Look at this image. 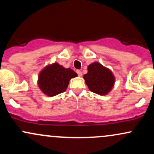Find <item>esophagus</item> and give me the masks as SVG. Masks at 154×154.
Wrapping results in <instances>:
<instances>
[{
    "mask_svg": "<svg viewBox=\"0 0 154 154\" xmlns=\"http://www.w3.org/2000/svg\"><path fill=\"white\" fill-rule=\"evenodd\" d=\"M77 75H78L79 77H82V72L80 71V70H77Z\"/></svg>",
    "mask_w": 154,
    "mask_h": 154,
    "instance_id": "1",
    "label": "esophagus"
}]
</instances>
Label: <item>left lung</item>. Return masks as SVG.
I'll return each instance as SVG.
<instances>
[{"instance_id":"left-lung-1","label":"left lung","mask_w":154,"mask_h":154,"mask_svg":"<svg viewBox=\"0 0 154 154\" xmlns=\"http://www.w3.org/2000/svg\"><path fill=\"white\" fill-rule=\"evenodd\" d=\"M83 77L90 91L100 95H107L115 82V77L111 70L98 62L90 64L88 73Z\"/></svg>"}]
</instances>
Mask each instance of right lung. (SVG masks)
Here are the masks:
<instances>
[{"label": "right lung", "instance_id": "add662e5", "mask_svg": "<svg viewBox=\"0 0 154 154\" xmlns=\"http://www.w3.org/2000/svg\"><path fill=\"white\" fill-rule=\"evenodd\" d=\"M77 76V74L72 69H66L58 63H54L40 72L38 87L48 96H55L66 91L70 79Z\"/></svg>", "mask_w": 154, "mask_h": 154}]
</instances>
